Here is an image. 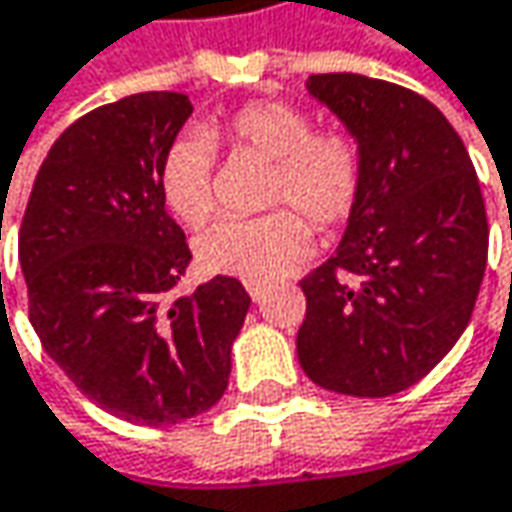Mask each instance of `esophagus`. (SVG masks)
Segmentation results:
<instances>
[{"label": "esophagus", "instance_id": "esophagus-1", "mask_svg": "<svg viewBox=\"0 0 512 512\" xmlns=\"http://www.w3.org/2000/svg\"><path fill=\"white\" fill-rule=\"evenodd\" d=\"M246 290H249L252 302H260V299H263V284H257V281H246Z\"/></svg>", "mask_w": 512, "mask_h": 512}]
</instances>
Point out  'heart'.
Masks as SVG:
<instances>
[{"mask_svg":"<svg viewBox=\"0 0 512 512\" xmlns=\"http://www.w3.org/2000/svg\"><path fill=\"white\" fill-rule=\"evenodd\" d=\"M240 155L272 161L266 205H284L252 219H219L196 237V260L210 275L269 281L310 252L316 228L346 222L363 187V149L349 128H310L307 111L260 99L231 111L208 131ZM166 208L187 225L213 213V146L202 134L175 137L161 161ZM291 208L287 209L286 205Z\"/></svg>","mask_w":512,"mask_h":512,"instance_id":"1","label":"heart"}]
</instances>
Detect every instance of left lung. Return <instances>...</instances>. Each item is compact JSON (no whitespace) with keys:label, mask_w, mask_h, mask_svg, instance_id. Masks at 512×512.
I'll return each instance as SVG.
<instances>
[{"label":"left lung","mask_w":512,"mask_h":512,"mask_svg":"<svg viewBox=\"0 0 512 512\" xmlns=\"http://www.w3.org/2000/svg\"><path fill=\"white\" fill-rule=\"evenodd\" d=\"M363 149V187L337 252L302 281L296 351L334 393L384 398L422 381L466 331L489 225L469 152L425 96L354 72L310 75Z\"/></svg>","instance_id":"8db88e82"}]
</instances>
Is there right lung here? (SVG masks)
Returning <instances> with one entry per match:
<instances>
[{
	"label": "right lung",
	"instance_id": "1",
	"mask_svg": "<svg viewBox=\"0 0 512 512\" xmlns=\"http://www.w3.org/2000/svg\"><path fill=\"white\" fill-rule=\"evenodd\" d=\"M190 114L184 93L155 90L75 119L20 228L43 349L90 401L137 425H175L222 398L252 304L228 275L172 296L193 255L163 208L161 161Z\"/></svg>",
	"mask_w": 512,
	"mask_h": 512
}]
</instances>
